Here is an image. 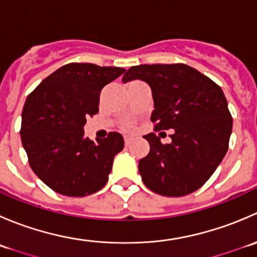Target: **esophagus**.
Masks as SVG:
<instances>
[{
    "mask_svg": "<svg viewBox=\"0 0 257 257\" xmlns=\"http://www.w3.org/2000/svg\"><path fill=\"white\" fill-rule=\"evenodd\" d=\"M124 143H125L126 147H128V145L132 143V138H129V137H124Z\"/></svg>",
    "mask_w": 257,
    "mask_h": 257,
    "instance_id": "obj_1",
    "label": "esophagus"
}]
</instances>
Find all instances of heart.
<instances>
[{"instance_id": "b5f03b06", "label": "heart", "mask_w": 257, "mask_h": 257, "mask_svg": "<svg viewBox=\"0 0 257 257\" xmlns=\"http://www.w3.org/2000/svg\"><path fill=\"white\" fill-rule=\"evenodd\" d=\"M123 129L126 132H132L134 129V124L132 123V121H125V123L123 124Z\"/></svg>"}]
</instances>
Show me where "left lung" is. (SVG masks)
I'll use <instances>...</instances> for the list:
<instances>
[{"label":"left lung","mask_w":257,"mask_h":257,"mask_svg":"<svg viewBox=\"0 0 257 257\" xmlns=\"http://www.w3.org/2000/svg\"><path fill=\"white\" fill-rule=\"evenodd\" d=\"M133 79L152 88L154 131L173 129L170 144H163L155 133L144 136L150 150L139 160L142 180L164 196L198 190L229 148L232 118L224 92L209 77L183 63L131 67L121 80Z\"/></svg>","instance_id":"obj_1"}]
</instances>
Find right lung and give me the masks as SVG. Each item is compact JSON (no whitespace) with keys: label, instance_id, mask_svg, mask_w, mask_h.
<instances>
[{"label":"right lung","instance_id":"add662e5","mask_svg":"<svg viewBox=\"0 0 257 257\" xmlns=\"http://www.w3.org/2000/svg\"><path fill=\"white\" fill-rule=\"evenodd\" d=\"M120 67L68 63L43 79L22 110L21 141L31 168L46 185L66 196H87L107 184L124 139L116 132L90 141L83 126L98 113L103 87Z\"/></svg>","mask_w":257,"mask_h":257}]
</instances>
